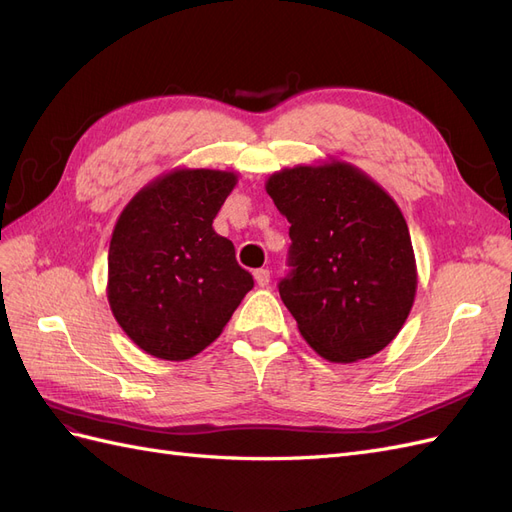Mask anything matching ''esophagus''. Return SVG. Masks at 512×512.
<instances>
[{
	"instance_id": "obj_1",
	"label": "esophagus",
	"mask_w": 512,
	"mask_h": 512,
	"mask_svg": "<svg viewBox=\"0 0 512 512\" xmlns=\"http://www.w3.org/2000/svg\"><path fill=\"white\" fill-rule=\"evenodd\" d=\"M254 277H256V284H258L260 288H265V286H269V282H271V271H269V269H256V271H254Z\"/></svg>"
}]
</instances>
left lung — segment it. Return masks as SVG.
Returning <instances> with one entry per match:
<instances>
[{
	"label": "left lung",
	"mask_w": 512,
	"mask_h": 512,
	"mask_svg": "<svg viewBox=\"0 0 512 512\" xmlns=\"http://www.w3.org/2000/svg\"><path fill=\"white\" fill-rule=\"evenodd\" d=\"M267 194L290 222L280 297L305 342L333 363L389 346L416 294L408 224L363 170L331 160L273 173Z\"/></svg>",
	"instance_id": "8db88e82"
}]
</instances>
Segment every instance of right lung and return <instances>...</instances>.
<instances>
[{
	"label": "right lung",
	"instance_id": "obj_1",
	"mask_svg": "<svg viewBox=\"0 0 512 512\" xmlns=\"http://www.w3.org/2000/svg\"><path fill=\"white\" fill-rule=\"evenodd\" d=\"M237 175L177 168L121 211L108 247V303L132 342L164 361H185L220 337L254 288L235 245L213 220Z\"/></svg>",
	"mask_w": 512,
	"mask_h": 512
}]
</instances>
